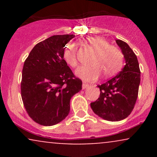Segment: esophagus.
Here are the masks:
<instances>
[{"mask_svg": "<svg viewBox=\"0 0 157 157\" xmlns=\"http://www.w3.org/2000/svg\"><path fill=\"white\" fill-rule=\"evenodd\" d=\"M89 84L86 83V82H82V89H86V88H88V87H89Z\"/></svg>", "mask_w": 157, "mask_h": 157, "instance_id": "34e87169", "label": "esophagus"}]
</instances>
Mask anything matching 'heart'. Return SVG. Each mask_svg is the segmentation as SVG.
Wrapping results in <instances>:
<instances>
[{"mask_svg": "<svg viewBox=\"0 0 157 157\" xmlns=\"http://www.w3.org/2000/svg\"><path fill=\"white\" fill-rule=\"evenodd\" d=\"M86 41L95 52L90 58L89 65L81 66L77 70L75 74L77 77L94 81L100 77V71L104 77H109L120 71L123 65V55L118 48L110 45L109 40L100 36L88 37ZM63 57L68 66L76 67L78 61L75 44L68 43L65 46Z\"/></svg>", "mask_w": 157, "mask_h": 157, "instance_id": "b5f03b06", "label": "heart"}]
</instances>
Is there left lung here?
Wrapping results in <instances>:
<instances>
[{"mask_svg":"<svg viewBox=\"0 0 157 157\" xmlns=\"http://www.w3.org/2000/svg\"><path fill=\"white\" fill-rule=\"evenodd\" d=\"M125 65L118 75L100 88V97L91 102V107L97 116L108 121L124 120L134 109L140 83V70L137 57L125 42L117 40Z\"/></svg>","mask_w":157,"mask_h":157,"instance_id":"left-lung-1","label":"left lung"}]
</instances>
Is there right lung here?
<instances>
[{"instance_id": "1", "label": "right lung", "mask_w": 157, "mask_h": 157, "mask_svg": "<svg viewBox=\"0 0 157 157\" xmlns=\"http://www.w3.org/2000/svg\"><path fill=\"white\" fill-rule=\"evenodd\" d=\"M74 35H54L36 44L24 62L21 97L29 116L35 122L52 126L64 120L70 100L82 89L65 62L63 51Z\"/></svg>"}]
</instances>
